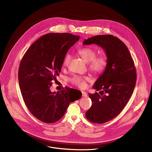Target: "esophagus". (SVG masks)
<instances>
[{
  "label": "esophagus",
  "instance_id": "34e87169",
  "mask_svg": "<svg viewBox=\"0 0 152 152\" xmlns=\"http://www.w3.org/2000/svg\"><path fill=\"white\" fill-rule=\"evenodd\" d=\"M82 95H83V96H84V97L88 96L87 92H84V91H82Z\"/></svg>",
  "mask_w": 152,
  "mask_h": 152
}]
</instances>
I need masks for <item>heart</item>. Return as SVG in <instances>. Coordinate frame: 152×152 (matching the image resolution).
Wrapping results in <instances>:
<instances>
[{
  "mask_svg": "<svg viewBox=\"0 0 152 152\" xmlns=\"http://www.w3.org/2000/svg\"><path fill=\"white\" fill-rule=\"evenodd\" d=\"M77 53L88 63L89 69L95 74H100L105 71L108 65L107 58L104 56H97V51L91 47H83L78 50ZM71 56L67 54L63 60V66H67L71 60ZM89 78L85 76L74 75L71 78V82L77 87L84 88L87 86Z\"/></svg>",
  "mask_w": 152,
  "mask_h": 152,
  "instance_id": "1",
  "label": "heart"
}]
</instances>
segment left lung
I'll return each mask as SVG.
<instances>
[{"label": "left lung", "mask_w": 152, "mask_h": 152, "mask_svg": "<svg viewBox=\"0 0 152 152\" xmlns=\"http://www.w3.org/2000/svg\"><path fill=\"white\" fill-rule=\"evenodd\" d=\"M92 44L105 50L108 65L93 86L99 94H89L92 105L86 116L90 122L101 124L117 116L126 105L136 85V71L128 47L118 37L98 35L83 42Z\"/></svg>", "instance_id": "obj_1"}]
</instances>
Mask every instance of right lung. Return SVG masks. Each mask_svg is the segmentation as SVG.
<instances>
[{
  "mask_svg": "<svg viewBox=\"0 0 152 152\" xmlns=\"http://www.w3.org/2000/svg\"><path fill=\"white\" fill-rule=\"evenodd\" d=\"M71 33H49L33 44L20 63L18 80L23 101L31 113L44 123L51 124L64 115L70 102L82 93L73 88L52 92L51 81L57 80L65 55L77 41Z\"/></svg>",
  "mask_w": 152,
  "mask_h": 152,
  "instance_id": "right-lung-1",
  "label": "right lung"
}]
</instances>
